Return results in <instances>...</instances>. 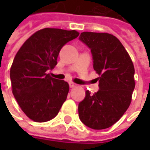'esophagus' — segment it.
I'll list each match as a JSON object with an SVG mask.
<instances>
[{
    "instance_id": "esophagus-1",
    "label": "esophagus",
    "mask_w": 150,
    "mask_h": 150,
    "mask_svg": "<svg viewBox=\"0 0 150 150\" xmlns=\"http://www.w3.org/2000/svg\"><path fill=\"white\" fill-rule=\"evenodd\" d=\"M77 86V84L73 83L72 82H69V87L71 88H75Z\"/></svg>"
}]
</instances>
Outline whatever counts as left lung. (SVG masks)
<instances>
[{
  "label": "left lung",
  "instance_id": "obj_1",
  "mask_svg": "<svg viewBox=\"0 0 150 150\" xmlns=\"http://www.w3.org/2000/svg\"><path fill=\"white\" fill-rule=\"evenodd\" d=\"M79 40L91 50L93 69L99 75V89L94 94L86 91L84 99L78 104V116L90 129H108L129 107L135 87L134 64L113 35L84 32Z\"/></svg>",
  "mask_w": 150,
  "mask_h": 150
}]
</instances>
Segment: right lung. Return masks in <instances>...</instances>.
I'll return each mask as SVG.
<instances>
[{"mask_svg": "<svg viewBox=\"0 0 150 150\" xmlns=\"http://www.w3.org/2000/svg\"><path fill=\"white\" fill-rule=\"evenodd\" d=\"M78 35L75 30L44 28L28 38L16 55L10 71L12 93L33 121L52 119L66 101L68 83L47 72L57 65L62 47Z\"/></svg>", "mask_w": 150, "mask_h": 150, "instance_id": "1", "label": "right lung"}]
</instances>
